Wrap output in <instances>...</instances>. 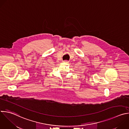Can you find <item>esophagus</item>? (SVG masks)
I'll return each instance as SVG.
<instances>
[{"label":"esophagus","mask_w":129,"mask_h":129,"mask_svg":"<svg viewBox=\"0 0 129 129\" xmlns=\"http://www.w3.org/2000/svg\"><path fill=\"white\" fill-rule=\"evenodd\" d=\"M63 62L65 63H69L68 61H67V60H64V61H63Z\"/></svg>","instance_id":"esophagus-1"}]
</instances>
